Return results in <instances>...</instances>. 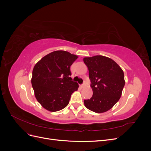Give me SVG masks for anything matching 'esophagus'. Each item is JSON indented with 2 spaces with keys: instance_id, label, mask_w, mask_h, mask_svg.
<instances>
[{
  "instance_id": "esophagus-1",
  "label": "esophagus",
  "mask_w": 151,
  "mask_h": 151,
  "mask_svg": "<svg viewBox=\"0 0 151 151\" xmlns=\"http://www.w3.org/2000/svg\"><path fill=\"white\" fill-rule=\"evenodd\" d=\"M85 86H86V84H85V83H84L83 84H82V85H81V88H84V87H85Z\"/></svg>"
}]
</instances>
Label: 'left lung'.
<instances>
[{"mask_svg":"<svg viewBox=\"0 0 151 151\" xmlns=\"http://www.w3.org/2000/svg\"><path fill=\"white\" fill-rule=\"evenodd\" d=\"M89 70L93 94L84 100L85 106L95 113L109 110L120 99L125 81L121 67L111 58L103 55L84 57Z\"/></svg>","mask_w":151,"mask_h":151,"instance_id":"8db88e82","label":"left lung"}]
</instances>
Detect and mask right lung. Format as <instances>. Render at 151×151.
Masks as SVG:
<instances>
[{
	"mask_svg": "<svg viewBox=\"0 0 151 151\" xmlns=\"http://www.w3.org/2000/svg\"><path fill=\"white\" fill-rule=\"evenodd\" d=\"M78 56L57 50L48 53L36 63L31 84L36 99L45 109L52 112L65 108L71 94L79 84L72 81L70 66Z\"/></svg>",
	"mask_w": 151,
	"mask_h": 151,
	"instance_id": "1",
	"label": "right lung"
}]
</instances>
